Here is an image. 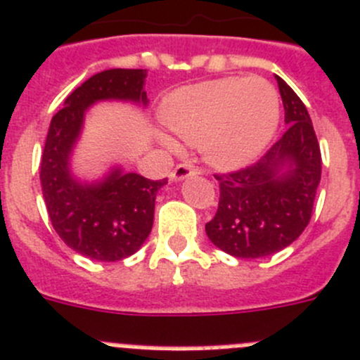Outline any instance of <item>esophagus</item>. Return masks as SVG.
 I'll return each mask as SVG.
<instances>
[{"label":"esophagus","instance_id":"1","mask_svg":"<svg viewBox=\"0 0 360 360\" xmlns=\"http://www.w3.org/2000/svg\"><path fill=\"white\" fill-rule=\"evenodd\" d=\"M193 174H197L195 167H191L190 163H179L176 169H174V172L170 174V179L183 181V179H186V177L193 176Z\"/></svg>","mask_w":360,"mask_h":360}]
</instances>
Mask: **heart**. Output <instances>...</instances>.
<instances>
[{
	"label": "heart",
	"instance_id": "b5f03b06",
	"mask_svg": "<svg viewBox=\"0 0 360 360\" xmlns=\"http://www.w3.org/2000/svg\"><path fill=\"white\" fill-rule=\"evenodd\" d=\"M165 126L188 146L199 147L217 169L233 170L259 158L278 124V94L266 79L218 78L177 90L161 112ZM160 143L179 146L167 134Z\"/></svg>",
	"mask_w": 360,
	"mask_h": 360
}]
</instances>
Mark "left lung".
<instances>
[{"instance_id": "obj_1", "label": "left lung", "mask_w": 360, "mask_h": 360, "mask_svg": "<svg viewBox=\"0 0 360 360\" xmlns=\"http://www.w3.org/2000/svg\"><path fill=\"white\" fill-rule=\"evenodd\" d=\"M286 133L259 161L217 174L220 200L206 234L241 259L266 257L293 243L307 227L321 179V153L305 104L282 78Z\"/></svg>"}]
</instances>
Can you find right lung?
Listing matches in <instances>:
<instances>
[{"label":"right lung","mask_w":360,"mask_h":360,"mask_svg":"<svg viewBox=\"0 0 360 360\" xmlns=\"http://www.w3.org/2000/svg\"><path fill=\"white\" fill-rule=\"evenodd\" d=\"M147 70L110 69L74 90L51 119L40 160V184L49 218L63 243L92 261L126 259L149 236L156 193L167 179L150 181L115 167L96 183L70 172V154L82 134L86 110L97 101L147 104Z\"/></svg>","instance_id":"right-lung-1"}]
</instances>
